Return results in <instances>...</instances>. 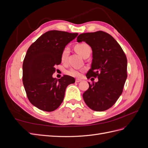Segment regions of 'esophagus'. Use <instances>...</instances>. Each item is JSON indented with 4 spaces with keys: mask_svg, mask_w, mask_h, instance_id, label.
<instances>
[{
    "mask_svg": "<svg viewBox=\"0 0 148 148\" xmlns=\"http://www.w3.org/2000/svg\"><path fill=\"white\" fill-rule=\"evenodd\" d=\"M75 82H76V83H79L80 82H82V79H79V78H77V79H76Z\"/></svg>",
    "mask_w": 148,
    "mask_h": 148,
    "instance_id": "obj_1",
    "label": "esophagus"
}]
</instances>
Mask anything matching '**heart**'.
<instances>
[{"instance_id": "heart-1", "label": "heart", "mask_w": 148, "mask_h": 148, "mask_svg": "<svg viewBox=\"0 0 148 148\" xmlns=\"http://www.w3.org/2000/svg\"><path fill=\"white\" fill-rule=\"evenodd\" d=\"M75 50L77 53H78L79 55H81L82 57H84L86 56L87 53L90 52L91 53V48L86 43H79L77 44V45L75 46ZM70 49L69 47H65L63 50H62L61 54H60V59L62 62L63 63H65L67 60V58L69 55ZM66 73L68 75L72 76V77H78L81 75V73H80V70L71 69L66 71Z\"/></svg>"}]
</instances>
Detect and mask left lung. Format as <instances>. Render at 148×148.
Segmentation results:
<instances>
[{
  "mask_svg": "<svg viewBox=\"0 0 148 148\" xmlns=\"http://www.w3.org/2000/svg\"><path fill=\"white\" fill-rule=\"evenodd\" d=\"M84 41L92 51L91 68L87 78H98L83 95L86 105L93 110L104 111L122 95L127 78V59L123 49L109 34L102 31L79 34L77 42Z\"/></svg>",
  "mask_w": 148,
  "mask_h": 148,
  "instance_id": "obj_1",
  "label": "left lung"
}]
</instances>
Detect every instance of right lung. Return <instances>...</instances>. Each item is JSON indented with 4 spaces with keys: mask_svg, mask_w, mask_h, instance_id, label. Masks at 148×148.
Masks as SVG:
<instances>
[{
    "mask_svg": "<svg viewBox=\"0 0 148 148\" xmlns=\"http://www.w3.org/2000/svg\"><path fill=\"white\" fill-rule=\"evenodd\" d=\"M78 33L52 30L41 35L33 42L23 64V83L29 102L40 110L52 112L64 101L68 85L75 79L64 75L57 79L52 77L55 66L61 63L60 54L66 44Z\"/></svg>",
    "mask_w": 148,
    "mask_h": 148,
    "instance_id": "1",
    "label": "right lung"
}]
</instances>
